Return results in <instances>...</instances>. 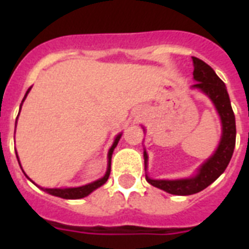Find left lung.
Returning a JSON list of instances; mask_svg holds the SVG:
<instances>
[{
	"label": "left lung",
	"instance_id": "1",
	"mask_svg": "<svg viewBox=\"0 0 249 249\" xmlns=\"http://www.w3.org/2000/svg\"><path fill=\"white\" fill-rule=\"evenodd\" d=\"M193 75L196 83L191 86V89L203 91L213 102L217 112L220 115L222 134H221L218 147L214 154L197 169V173L194 177L182 178V179H151L146 174V181L150 185L164 190L166 193L182 195V196L193 195L204 190L224 173L231 159L236 138L235 116L232 112L230 98L224 81L216 75L212 67H209L208 64L199 58L193 56ZM143 158L144 169H147L148 156L146 151L143 152Z\"/></svg>",
	"mask_w": 249,
	"mask_h": 249
}]
</instances>
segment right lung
I'll return each instance as SVG.
<instances>
[{"label": "right lung", "mask_w": 249, "mask_h": 249, "mask_svg": "<svg viewBox=\"0 0 249 249\" xmlns=\"http://www.w3.org/2000/svg\"><path fill=\"white\" fill-rule=\"evenodd\" d=\"M29 90H31V88L27 90V93H25L23 101H24L25 97H27V94L29 93ZM120 138H121V134H117L115 141H113L112 146H111V148H109L108 156H107V158H108L107 170H106V174L102 178H99V179H97V181L91 182V183H88V185L85 186H80V187H70V189H42V190L46 191L48 194H50V195L63 197V199H81V197L88 196L90 193H93L94 190H97L98 187H101L102 185H105L106 182H107V179H108L109 173H111V158H112V152L113 150H115V147L117 146V143H119ZM18 161H19V158H18Z\"/></svg>", "instance_id": "add662e5"}]
</instances>
